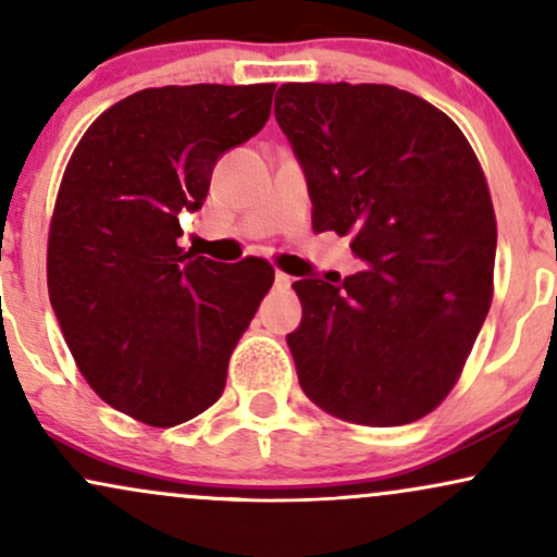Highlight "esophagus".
Segmentation results:
<instances>
[{
	"mask_svg": "<svg viewBox=\"0 0 557 557\" xmlns=\"http://www.w3.org/2000/svg\"><path fill=\"white\" fill-rule=\"evenodd\" d=\"M290 283H293L290 274H285V272H274V285H277V287H290Z\"/></svg>",
	"mask_w": 557,
	"mask_h": 557,
	"instance_id": "1",
	"label": "esophagus"
}]
</instances>
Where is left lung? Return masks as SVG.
Here are the masks:
<instances>
[{
  "label": "left lung",
  "mask_w": 557,
  "mask_h": 557,
  "mask_svg": "<svg viewBox=\"0 0 557 557\" xmlns=\"http://www.w3.org/2000/svg\"><path fill=\"white\" fill-rule=\"evenodd\" d=\"M274 117L290 140L317 233L350 235L363 270L296 287L287 335L304 393L332 417L411 424L443 403L492 300L497 227L461 127L382 83H285Z\"/></svg>",
  "instance_id": "8db88e82"
}]
</instances>
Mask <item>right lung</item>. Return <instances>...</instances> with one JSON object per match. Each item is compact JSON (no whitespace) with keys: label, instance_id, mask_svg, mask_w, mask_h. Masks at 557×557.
<instances>
[{"label":"right lung","instance_id":"right-lung-1","mask_svg":"<svg viewBox=\"0 0 557 557\" xmlns=\"http://www.w3.org/2000/svg\"><path fill=\"white\" fill-rule=\"evenodd\" d=\"M274 83L146 88L110 107L70 157L49 227V300L101 400L175 426L220 398L227 361L274 283L261 259L183 251L216 159L270 120Z\"/></svg>","mask_w":557,"mask_h":557}]
</instances>
